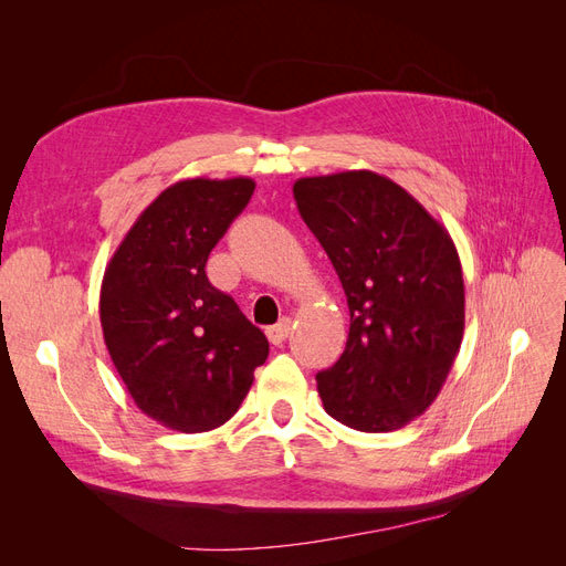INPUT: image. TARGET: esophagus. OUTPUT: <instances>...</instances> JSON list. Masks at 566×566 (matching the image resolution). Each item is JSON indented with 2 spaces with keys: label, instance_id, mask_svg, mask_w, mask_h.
I'll return each mask as SVG.
<instances>
[{
  "label": "esophagus",
  "instance_id": "34e87169",
  "mask_svg": "<svg viewBox=\"0 0 566 566\" xmlns=\"http://www.w3.org/2000/svg\"><path fill=\"white\" fill-rule=\"evenodd\" d=\"M290 328H293V325H290V318H281L276 325H271V328H266V337H269L271 345H276V347L283 345V342L290 335Z\"/></svg>",
  "mask_w": 566,
  "mask_h": 566
}]
</instances>
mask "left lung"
Wrapping results in <instances>:
<instances>
[{
    "instance_id": "8db88e82",
    "label": "left lung",
    "mask_w": 566,
    "mask_h": 566,
    "mask_svg": "<svg viewBox=\"0 0 566 566\" xmlns=\"http://www.w3.org/2000/svg\"><path fill=\"white\" fill-rule=\"evenodd\" d=\"M293 193L349 304L337 364L316 375L325 413L358 432L422 416L465 331V283L449 231L406 188L370 169L302 177Z\"/></svg>"
}]
</instances>
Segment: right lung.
Masks as SVG:
<instances>
[{
	"label": "right lung",
	"mask_w": 566,
	"mask_h": 566,
	"mask_svg": "<svg viewBox=\"0 0 566 566\" xmlns=\"http://www.w3.org/2000/svg\"><path fill=\"white\" fill-rule=\"evenodd\" d=\"M254 181L184 179L153 200L113 252L101 328L142 413L179 432L224 424L269 356L264 333L217 290L205 264Z\"/></svg>",
	"instance_id": "1"
}]
</instances>
